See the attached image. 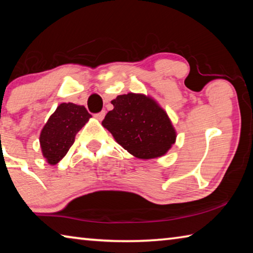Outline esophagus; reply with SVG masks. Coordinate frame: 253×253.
Returning <instances> with one entry per match:
<instances>
[{"instance_id": "1", "label": "esophagus", "mask_w": 253, "mask_h": 253, "mask_svg": "<svg viewBox=\"0 0 253 253\" xmlns=\"http://www.w3.org/2000/svg\"><path fill=\"white\" fill-rule=\"evenodd\" d=\"M105 115H106V111L102 110V111H100V113H98V114L95 115V118H97L98 121H102V119L105 118Z\"/></svg>"}]
</instances>
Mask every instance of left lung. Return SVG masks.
I'll use <instances>...</instances> for the list:
<instances>
[{
  "label": "left lung",
  "instance_id": "1",
  "mask_svg": "<svg viewBox=\"0 0 253 253\" xmlns=\"http://www.w3.org/2000/svg\"><path fill=\"white\" fill-rule=\"evenodd\" d=\"M114 109L107 113L102 126L128 153L142 160L165 155L176 139V131L166 111L143 93L117 96Z\"/></svg>",
  "mask_w": 253,
  "mask_h": 253
}]
</instances>
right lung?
<instances>
[{
    "mask_svg": "<svg viewBox=\"0 0 253 253\" xmlns=\"http://www.w3.org/2000/svg\"><path fill=\"white\" fill-rule=\"evenodd\" d=\"M91 115L84 106L72 102L60 104L40 134L42 155L50 165H55L66 156L75 143V137Z\"/></svg>",
    "mask_w": 253,
    "mask_h": 253,
    "instance_id": "obj_1",
    "label": "right lung"
}]
</instances>
